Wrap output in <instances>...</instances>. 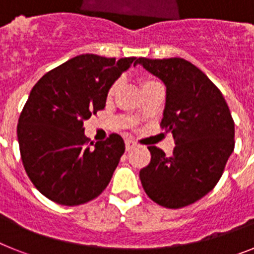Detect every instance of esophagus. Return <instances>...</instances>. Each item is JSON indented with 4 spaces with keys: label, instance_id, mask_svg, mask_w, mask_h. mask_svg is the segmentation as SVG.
Returning a JSON list of instances; mask_svg holds the SVG:
<instances>
[{
    "label": "esophagus",
    "instance_id": "1",
    "mask_svg": "<svg viewBox=\"0 0 254 254\" xmlns=\"http://www.w3.org/2000/svg\"><path fill=\"white\" fill-rule=\"evenodd\" d=\"M136 146H137V143L133 142V141H132V140H126V150H127V151H129V150L134 149V147H136Z\"/></svg>",
    "mask_w": 254,
    "mask_h": 254
}]
</instances>
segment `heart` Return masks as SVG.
I'll list each match as a JSON object with an SVG mask.
<instances>
[{
    "mask_svg": "<svg viewBox=\"0 0 254 254\" xmlns=\"http://www.w3.org/2000/svg\"><path fill=\"white\" fill-rule=\"evenodd\" d=\"M152 82H155V81H152V80H143V81H142V87L147 86V85L152 84ZM117 86H118V82H114V84L111 85V87L108 89V91H107V98H108V99H109V98H112V96L114 95V93H116V90H117Z\"/></svg>",
    "mask_w": 254,
    "mask_h": 254,
    "instance_id": "b5f03b06",
    "label": "heart"
}]
</instances>
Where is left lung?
<instances>
[{
	"mask_svg": "<svg viewBox=\"0 0 254 254\" xmlns=\"http://www.w3.org/2000/svg\"><path fill=\"white\" fill-rule=\"evenodd\" d=\"M167 86L160 127L176 147L168 158L147 146L149 165L140 170L147 196L167 208L192 205L212 190L234 150V121L223 94L199 68L183 58H137Z\"/></svg>",
	"mask_w": 254,
	"mask_h": 254,
	"instance_id": "left-lung-1",
	"label": "left lung"
}]
</instances>
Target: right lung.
I'll list each match as a JSON object with an SVG mask.
<instances>
[{
  "instance_id": "add662e5",
  "label": "right lung",
  "mask_w": 254,
  "mask_h": 254,
  "mask_svg": "<svg viewBox=\"0 0 254 254\" xmlns=\"http://www.w3.org/2000/svg\"><path fill=\"white\" fill-rule=\"evenodd\" d=\"M136 61L77 56L31 89L17 123L20 155L31 183L53 202L82 205L109 185L125 152L123 138L112 133L93 146L84 122L104 109L108 89Z\"/></svg>"
}]
</instances>
